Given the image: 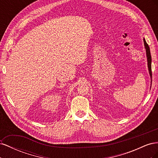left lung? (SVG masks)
Listing matches in <instances>:
<instances>
[{"instance_id": "obj_1", "label": "left lung", "mask_w": 158, "mask_h": 158, "mask_svg": "<svg viewBox=\"0 0 158 158\" xmlns=\"http://www.w3.org/2000/svg\"><path fill=\"white\" fill-rule=\"evenodd\" d=\"M144 44L145 46V49H146V56H147V60H148V70H149V73L150 75L151 79L152 74V57H151V54H150V47L148 46V44L146 43L145 39H144Z\"/></svg>"}]
</instances>
